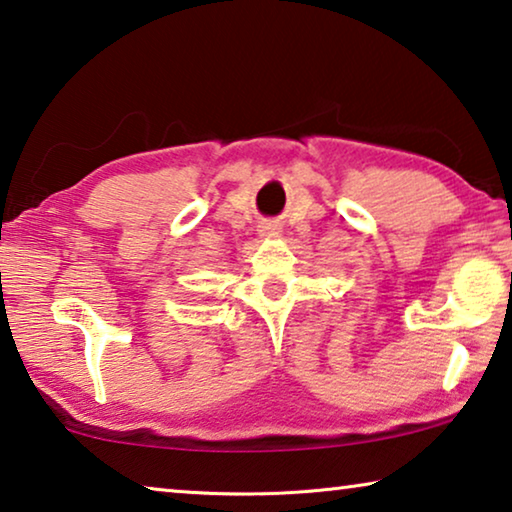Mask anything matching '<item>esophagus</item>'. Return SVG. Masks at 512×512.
<instances>
[{"label": "esophagus", "mask_w": 512, "mask_h": 512, "mask_svg": "<svg viewBox=\"0 0 512 512\" xmlns=\"http://www.w3.org/2000/svg\"><path fill=\"white\" fill-rule=\"evenodd\" d=\"M280 223L278 221H264L262 225H259V232H262V237H278L280 234Z\"/></svg>", "instance_id": "obj_1"}]
</instances>
